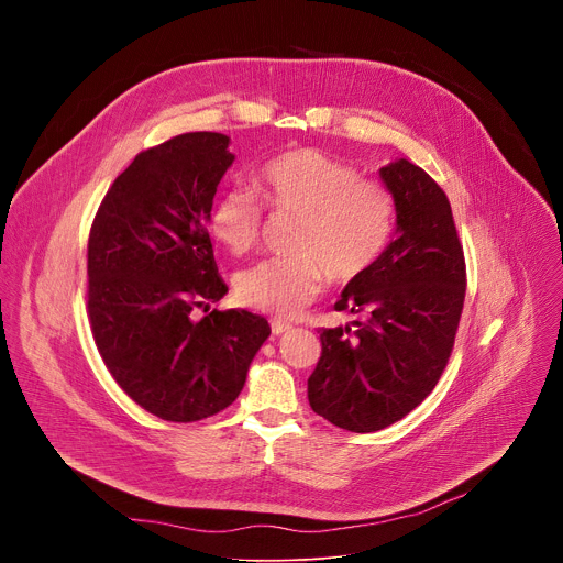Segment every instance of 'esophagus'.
Masks as SVG:
<instances>
[{
    "instance_id": "34e87169",
    "label": "esophagus",
    "mask_w": 563,
    "mask_h": 563,
    "mask_svg": "<svg viewBox=\"0 0 563 563\" xmlns=\"http://www.w3.org/2000/svg\"><path fill=\"white\" fill-rule=\"evenodd\" d=\"M289 330H291V325L287 323V320H278V318L272 320V332H274L276 336H280V334H285V332H289Z\"/></svg>"
}]
</instances>
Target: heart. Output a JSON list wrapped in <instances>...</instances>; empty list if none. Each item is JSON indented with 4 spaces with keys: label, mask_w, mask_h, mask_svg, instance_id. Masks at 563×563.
Returning <instances> with one entry per match:
<instances>
[{
    "label": "heart",
    "mask_w": 563,
    "mask_h": 563,
    "mask_svg": "<svg viewBox=\"0 0 563 563\" xmlns=\"http://www.w3.org/2000/svg\"><path fill=\"white\" fill-rule=\"evenodd\" d=\"M254 185L272 213L298 220L289 235L291 256L267 258L238 274L235 291L247 307L296 316L320 294L325 276L354 280L389 245L396 222L391 194L339 157L291 148L267 159ZM207 224L229 254L240 256L258 243L263 211L252 191L235 187L213 198Z\"/></svg>",
    "instance_id": "heart-1"
}]
</instances>
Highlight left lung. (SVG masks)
Listing matches in <instances>:
<instances>
[{
	"label": "left lung",
	"mask_w": 563,
	"mask_h": 563,
	"mask_svg": "<svg viewBox=\"0 0 563 563\" xmlns=\"http://www.w3.org/2000/svg\"><path fill=\"white\" fill-rule=\"evenodd\" d=\"M396 205V238L350 280L336 311L365 313L323 330L307 380L316 415L350 432H376L410 415L439 383L465 298V261L443 189L410 159L380 172Z\"/></svg>",
	"instance_id": "1"
}]
</instances>
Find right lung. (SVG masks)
Instances as JSON below:
<instances>
[{"instance_id": "add662e5", "label": "right lung", "mask_w": 563, "mask_h": 563, "mask_svg": "<svg viewBox=\"0 0 563 563\" xmlns=\"http://www.w3.org/2000/svg\"><path fill=\"white\" fill-rule=\"evenodd\" d=\"M235 155L211 131L135 155L89 235V320L115 383L146 412L194 423L229 408L272 334L245 309L191 311L227 294L207 213Z\"/></svg>"}]
</instances>
